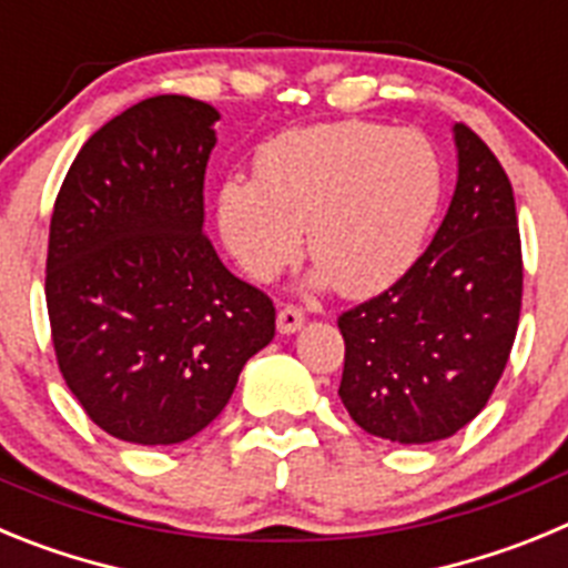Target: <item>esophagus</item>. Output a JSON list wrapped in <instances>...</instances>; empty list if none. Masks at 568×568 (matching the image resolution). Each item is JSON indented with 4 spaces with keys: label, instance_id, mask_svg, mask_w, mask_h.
I'll use <instances>...</instances> for the list:
<instances>
[{
    "label": "esophagus",
    "instance_id": "esophagus-1",
    "mask_svg": "<svg viewBox=\"0 0 568 568\" xmlns=\"http://www.w3.org/2000/svg\"><path fill=\"white\" fill-rule=\"evenodd\" d=\"M275 324H278L281 335H293L304 327V313L298 307H281Z\"/></svg>",
    "mask_w": 568,
    "mask_h": 568
}]
</instances>
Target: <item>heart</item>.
<instances>
[{
    "mask_svg": "<svg viewBox=\"0 0 568 568\" xmlns=\"http://www.w3.org/2000/svg\"><path fill=\"white\" fill-rule=\"evenodd\" d=\"M444 195L429 139L373 122H329L275 135L255 179L219 187V233L239 267L270 278L301 250L318 261L315 287L369 295L389 287L424 250Z\"/></svg>",
    "mask_w": 568,
    "mask_h": 568,
    "instance_id": "obj_1",
    "label": "heart"
}]
</instances>
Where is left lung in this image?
<instances>
[{"label":"left lung","mask_w":568,"mask_h":568,"mask_svg":"<svg viewBox=\"0 0 568 568\" xmlns=\"http://www.w3.org/2000/svg\"><path fill=\"white\" fill-rule=\"evenodd\" d=\"M458 182L426 253L393 287L338 318V395L364 433L433 444L464 429L489 400L515 344L524 261L504 168L455 124Z\"/></svg>","instance_id":"8db88e82"}]
</instances>
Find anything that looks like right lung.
<instances>
[{
	"mask_svg": "<svg viewBox=\"0 0 568 568\" xmlns=\"http://www.w3.org/2000/svg\"><path fill=\"white\" fill-rule=\"evenodd\" d=\"M213 104L153 97L90 135L59 190L48 244L50 333L88 418L170 446L219 418L275 335V307L204 235Z\"/></svg>",
	"mask_w": 568,
	"mask_h": 568,
	"instance_id": "obj_1",
	"label": "right lung"
}]
</instances>
